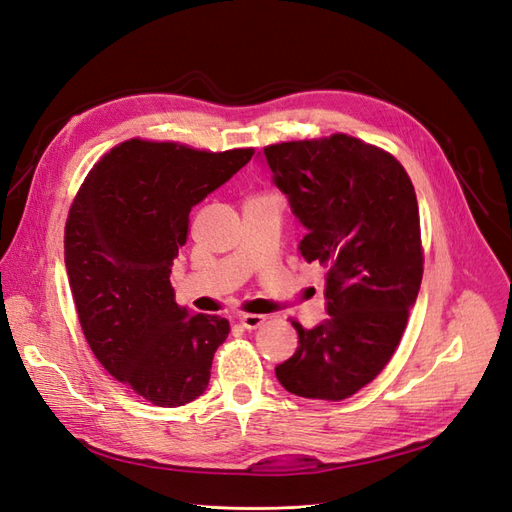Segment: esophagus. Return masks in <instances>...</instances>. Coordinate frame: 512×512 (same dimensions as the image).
<instances>
[{
    "label": "esophagus",
    "instance_id": "1",
    "mask_svg": "<svg viewBox=\"0 0 512 512\" xmlns=\"http://www.w3.org/2000/svg\"><path fill=\"white\" fill-rule=\"evenodd\" d=\"M239 323L245 329H258L262 323H265V316H262V314H241Z\"/></svg>",
    "mask_w": 512,
    "mask_h": 512
}]
</instances>
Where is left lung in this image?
Returning <instances> with one entry per match:
<instances>
[{
    "mask_svg": "<svg viewBox=\"0 0 512 512\" xmlns=\"http://www.w3.org/2000/svg\"><path fill=\"white\" fill-rule=\"evenodd\" d=\"M275 187L308 228L299 250L327 267L329 319L275 368L284 390L344 400L388 366L416 303L424 252L416 191L388 150L347 133L265 146Z\"/></svg>",
    "mask_w": 512,
    "mask_h": 512,
    "instance_id": "left-lung-1",
    "label": "left lung"
}]
</instances>
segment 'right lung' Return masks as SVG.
Segmentation results:
<instances>
[{"mask_svg": "<svg viewBox=\"0 0 512 512\" xmlns=\"http://www.w3.org/2000/svg\"><path fill=\"white\" fill-rule=\"evenodd\" d=\"M252 155L127 140L94 165L68 211L64 262L84 336L109 375L157 407L204 394L228 338L222 316L178 306L170 267L191 206Z\"/></svg>", "mask_w": 512, "mask_h": 512, "instance_id": "add662e5", "label": "right lung"}]
</instances>
